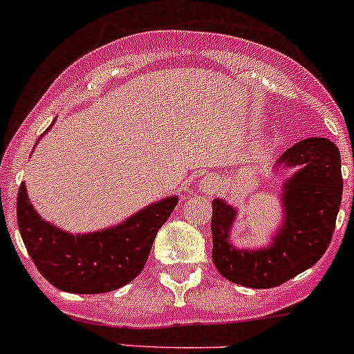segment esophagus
I'll return each instance as SVG.
<instances>
[{
	"label": "esophagus",
	"instance_id": "esophagus-1",
	"mask_svg": "<svg viewBox=\"0 0 354 354\" xmlns=\"http://www.w3.org/2000/svg\"><path fill=\"white\" fill-rule=\"evenodd\" d=\"M200 188H202V192H205V194H212V192L216 190V180H214V178H203L202 183H200Z\"/></svg>",
	"mask_w": 354,
	"mask_h": 354
}]
</instances>
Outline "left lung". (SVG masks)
<instances>
[{"instance_id": "obj_1", "label": "left lung", "mask_w": 354, "mask_h": 354, "mask_svg": "<svg viewBox=\"0 0 354 354\" xmlns=\"http://www.w3.org/2000/svg\"><path fill=\"white\" fill-rule=\"evenodd\" d=\"M281 167H295V173L283 183V223L267 246L248 250L231 243L238 209L214 198L212 262L231 283L276 288L315 266L330 243L342 198L339 149L329 138L308 137L279 157L274 169Z\"/></svg>"}]
</instances>
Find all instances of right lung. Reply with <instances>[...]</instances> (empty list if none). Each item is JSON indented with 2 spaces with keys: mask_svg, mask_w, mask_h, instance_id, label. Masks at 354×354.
Listing matches in <instances>:
<instances>
[{
  "mask_svg": "<svg viewBox=\"0 0 354 354\" xmlns=\"http://www.w3.org/2000/svg\"><path fill=\"white\" fill-rule=\"evenodd\" d=\"M176 203V195L160 198L116 226L73 234L42 219L22 183L17 221L25 248L48 283L66 292L99 295L124 286L142 272L157 231Z\"/></svg>",
  "mask_w": 354,
  "mask_h": 354,
  "instance_id": "1",
  "label": "right lung"
}]
</instances>
